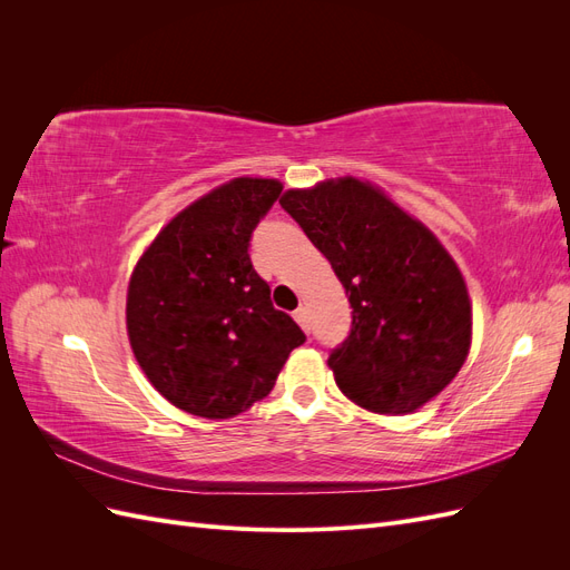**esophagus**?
Returning <instances> with one entry per match:
<instances>
[{
	"label": "esophagus",
	"mask_w": 570,
	"mask_h": 570,
	"mask_svg": "<svg viewBox=\"0 0 570 570\" xmlns=\"http://www.w3.org/2000/svg\"><path fill=\"white\" fill-rule=\"evenodd\" d=\"M295 321L302 325L304 333L312 331V318H308V308H306V306H299V308H297V312H295Z\"/></svg>",
	"instance_id": "34e87169"
}]
</instances>
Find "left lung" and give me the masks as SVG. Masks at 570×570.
Masks as SVG:
<instances>
[{
    "instance_id": "1",
    "label": "left lung",
    "mask_w": 570,
    "mask_h": 570,
    "mask_svg": "<svg viewBox=\"0 0 570 570\" xmlns=\"http://www.w3.org/2000/svg\"><path fill=\"white\" fill-rule=\"evenodd\" d=\"M283 209L331 262L352 331L327 366L344 396L411 413L438 396L471 350V299L440 239L383 189L356 178L287 189Z\"/></svg>"
}]
</instances>
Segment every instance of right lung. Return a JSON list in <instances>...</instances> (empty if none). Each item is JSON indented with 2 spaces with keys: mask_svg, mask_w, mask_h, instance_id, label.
Wrapping results in <instances>:
<instances>
[{
  "mask_svg": "<svg viewBox=\"0 0 570 570\" xmlns=\"http://www.w3.org/2000/svg\"><path fill=\"white\" fill-rule=\"evenodd\" d=\"M283 185L235 178L193 202L154 237L128 285L130 347L166 400L230 419L264 400L302 327L271 304L249 239Z\"/></svg>",
  "mask_w": 570,
  "mask_h": 570,
  "instance_id": "obj_1",
  "label": "right lung"
}]
</instances>
